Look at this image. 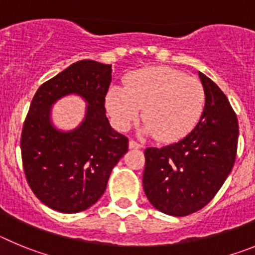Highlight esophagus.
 <instances>
[{"instance_id":"esophagus-1","label":"esophagus","mask_w":255,"mask_h":255,"mask_svg":"<svg viewBox=\"0 0 255 255\" xmlns=\"http://www.w3.org/2000/svg\"><path fill=\"white\" fill-rule=\"evenodd\" d=\"M129 148H131V149H139V148H141V144L136 143L135 140L130 139V140H129Z\"/></svg>"}]
</instances>
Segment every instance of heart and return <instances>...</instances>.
I'll return each mask as SVG.
<instances>
[{"mask_svg":"<svg viewBox=\"0 0 255 255\" xmlns=\"http://www.w3.org/2000/svg\"><path fill=\"white\" fill-rule=\"evenodd\" d=\"M206 107V91L195 78L168 67H147L130 74L124 87H111L106 94V111L120 131L139 116L141 132L171 143L195 129Z\"/></svg>","mask_w":255,"mask_h":255,"instance_id":"b5f03b06","label":"heart"}]
</instances>
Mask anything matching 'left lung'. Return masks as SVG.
Returning a JSON list of instances; mask_svg holds the SVG:
<instances>
[{
  "instance_id": "8db88e82",
  "label": "left lung",
  "mask_w": 255,
  "mask_h": 255,
  "mask_svg": "<svg viewBox=\"0 0 255 255\" xmlns=\"http://www.w3.org/2000/svg\"><path fill=\"white\" fill-rule=\"evenodd\" d=\"M206 107L195 129L181 140L147 148L143 188L153 207L184 217L213 199L235 163L239 124L227 97L203 73Z\"/></svg>"
}]
</instances>
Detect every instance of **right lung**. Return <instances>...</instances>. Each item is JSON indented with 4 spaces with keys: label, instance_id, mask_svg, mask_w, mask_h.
<instances>
[{
    "label": "right lung",
    "instance_id": "obj_1",
    "mask_svg": "<svg viewBox=\"0 0 255 255\" xmlns=\"http://www.w3.org/2000/svg\"><path fill=\"white\" fill-rule=\"evenodd\" d=\"M111 73V65L78 61L40 85L31 100L20 141L22 167L35 197L55 211L78 213L93 206L128 152V138L106 117ZM70 94L82 96L87 107L79 126L64 132L53 125L50 110Z\"/></svg>",
    "mask_w": 255,
    "mask_h": 255
}]
</instances>
